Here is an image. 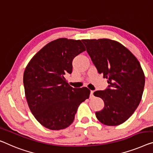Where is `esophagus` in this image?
Returning <instances> with one entry per match:
<instances>
[{"label": "esophagus", "instance_id": "esophagus-1", "mask_svg": "<svg viewBox=\"0 0 153 153\" xmlns=\"http://www.w3.org/2000/svg\"><path fill=\"white\" fill-rule=\"evenodd\" d=\"M93 93H94V91H91V93H90V98H93V97H94V95H93Z\"/></svg>", "mask_w": 153, "mask_h": 153}]
</instances>
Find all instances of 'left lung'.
I'll list each match as a JSON object with an SVG mask.
<instances>
[{
  "label": "left lung",
  "mask_w": 153,
  "mask_h": 153,
  "mask_svg": "<svg viewBox=\"0 0 153 153\" xmlns=\"http://www.w3.org/2000/svg\"><path fill=\"white\" fill-rule=\"evenodd\" d=\"M100 74L108 87L93 95L103 100L104 107L95 113L100 122L117 126L128 119L142 100L145 76L136 57L121 43L108 38L82 40Z\"/></svg>",
  "instance_id": "8db88e82"
}]
</instances>
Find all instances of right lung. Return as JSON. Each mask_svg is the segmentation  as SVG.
Here are the masks:
<instances>
[{
  "mask_svg": "<svg viewBox=\"0 0 153 153\" xmlns=\"http://www.w3.org/2000/svg\"><path fill=\"white\" fill-rule=\"evenodd\" d=\"M85 50L81 40L58 38L42 47L27 65L23 84L27 103L48 129L69 126L79 104L89 97L88 88H73L64 77L71 74L73 60Z\"/></svg>",
  "mask_w": 153,
  "mask_h": 153,
  "instance_id": "right-lung-1",
  "label": "right lung"
}]
</instances>
